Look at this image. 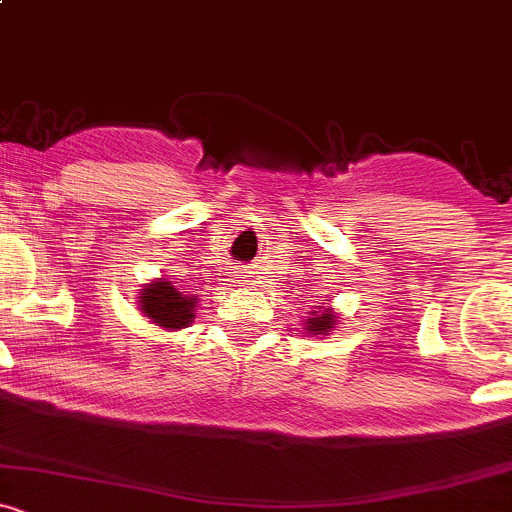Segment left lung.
<instances>
[{
    "instance_id": "8db88e82",
    "label": "left lung",
    "mask_w": 512,
    "mask_h": 512,
    "mask_svg": "<svg viewBox=\"0 0 512 512\" xmlns=\"http://www.w3.org/2000/svg\"><path fill=\"white\" fill-rule=\"evenodd\" d=\"M333 321H336V314H333L331 309H321L319 314L316 311H311V316L306 319V328H309L311 333H328L333 328Z\"/></svg>"
}]
</instances>
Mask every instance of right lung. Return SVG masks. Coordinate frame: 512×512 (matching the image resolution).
I'll return each mask as SVG.
<instances>
[{
	"mask_svg": "<svg viewBox=\"0 0 512 512\" xmlns=\"http://www.w3.org/2000/svg\"><path fill=\"white\" fill-rule=\"evenodd\" d=\"M139 306L144 314L154 321L157 326L164 328H184L191 324L193 306L196 299L184 297L171 287V282H154L139 297Z\"/></svg>",
	"mask_w": 512,
	"mask_h": 512,
	"instance_id": "add662e5",
	"label": "right lung"
}]
</instances>
